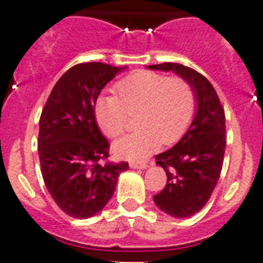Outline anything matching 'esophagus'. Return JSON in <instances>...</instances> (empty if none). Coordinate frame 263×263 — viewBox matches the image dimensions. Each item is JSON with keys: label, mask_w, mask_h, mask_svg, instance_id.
Segmentation results:
<instances>
[{"label": "esophagus", "mask_w": 263, "mask_h": 263, "mask_svg": "<svg viewBox=\"0 0 263 263\" xmlns=\"http://www.w3.org/2000/svg\"><path fill=\"white\" fill-rule=\"evenodd\" d=\"M129 166L132 169H146L148 165L147 162H135V161H132V162H129Z\"/></svg>", "instance_id": "34e87169"}]
</instances>
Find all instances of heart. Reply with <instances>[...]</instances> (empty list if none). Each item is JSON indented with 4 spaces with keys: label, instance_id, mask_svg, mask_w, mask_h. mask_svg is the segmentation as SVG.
I'll return each mask as SVG.
<instances>
[{
    "label": "heart",
    "instance_id": "b5f03b06",
    "mask_svg": "<svg viewBox=\"0 0 263 263\" xmlns=\"http://www.w3.org/2000/svg\"><path fill=\"white\" fill-rule=\"evenodd\" d=\"M117 95H101L94 105L99 128L119 136L128 127L131 113L138 115L139 129L115 142V153L125 160H143L164 142L172 144L191 125L196 110L194 88L179 76L166 78L152 71H136L119 80Z\"/></svg>",
    "mask_w": 263,
    "mask_h": 263
}]
</instances>
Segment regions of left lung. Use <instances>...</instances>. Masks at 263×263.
Segmentation results:
<instances>
[{"label": "left lung", "instance_id": "1", "mask_svg": "<svg viewBox=\"0 0 263 263\" xmlns=\"http://www.w3.org/2000/svg\"><path fill=\"white\" fill-rule=\"evenodd\" d=\"M147 68L173 71L195 92L196 113L187 132L172 148L156 156L168 181L153 199L169 216L185 218L203 209L220 179L227 146L224 109L212 83L195 69L175 63Z\"/></svg>", "mask_w": 263, "mask_h": 263}]
</instances>
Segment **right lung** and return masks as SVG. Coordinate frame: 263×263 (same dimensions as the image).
Listing matches in <instances>:
<instances>
[{
  "instance_id": "obj_1",
  "label": "right lung",
  "mask_w": 263,
  "mask_h": 263,
  "mask_svg": "<svg viewBox=\"0 0 263 263\" xmlns=\"http://www.w3.org/2000/svg\"><path fill=\"white\" fill-rule=\"evenodd\" d=\"M125 67L84 63L69 68L51 90L39 120L38 153L43 181L59 208L73 218H90L115 194L128 162L99 164L109 142L95 121L99 92Z\"/></svg>"
}]
</instances>
